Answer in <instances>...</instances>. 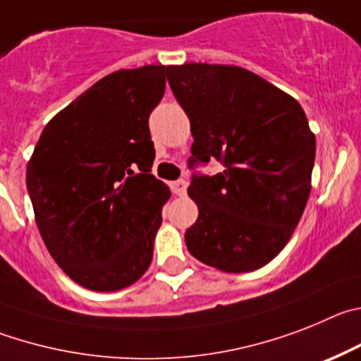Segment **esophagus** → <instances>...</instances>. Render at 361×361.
Here are the masks:
<instances>
[{
    "label": "esophagus",
    "instance_id": "esophagus-1",
    "mask_svg": "<svg viewBox=\"0 0 361 361\" xmlns=\"http://www.w3.org/2000/svg\"><path fill=\"white\" fill-rule=\"evenodd\" d=\"M171 190H173V194H176V196H183L185 192H187V181L185 180H176L171 183Z\"/></svg>",
    "mask_w": 361,
    "mask_h": 361
}]
</instances>
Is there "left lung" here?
<instances>
[{
	"label": "left lung",
	"instance_id": "left-lung-1",
	"mask_svg": "<svg viewBox=\"0 0 361 361\" xmlns=\"http://www.w3.org/2000/svg\"><path fill=\"white\" fill-rule=\"evenodd\" d=\"M167 80L190 120L188 167H225L192 173L188 196L200 216L185 232L188 252L228 274L261 268L290 241L310 197L317 147L306 113L239 66H169Z\"/></svg>",
	"mask_w": 361,
	"mask_h": 361
}]
</instances>
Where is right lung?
I'll return each instance as SVG.
<instances>
[{"instance_id": "add662e5", "label": "right lung", "mask_w": 361, "mask_h": 361, "mask_svg": "<svg viewBox=\"0 0 361 361\" xmlns=\"http://www.w3.org/2000/svg\"><path fill=\"white\" fill-rule=\"evenodd\" d=\"M165 73L149 64L100 79L48 122L27 165L44 245L87 290L128 288L152 261L161 207L171 197L151 174L149 131Z\"/></svg>"}]
</instances>
